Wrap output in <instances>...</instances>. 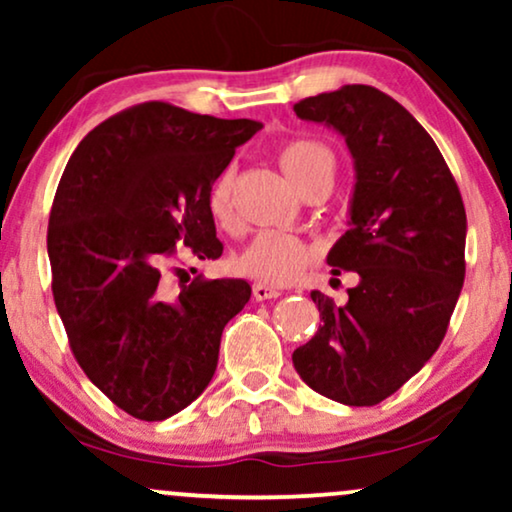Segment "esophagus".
<instances>
[{
    "label": "esophagus",
    "mask_w": 512,
    "mask_h": 512,
    "mask_svg": "<svg viewBox=\"0 0 512 512\" xmlns=\"http://www.w3.org/2000/svg\"><path fill=\"white\" fill-rule=\"evenodd\" d=\"M279 296H282V291L275 289V286L263 284V282L254 284V298L256 300H270V298H279Z\"/></svg>",
    "instance_id": "1"
}]
</instances>
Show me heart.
I'll return each instance as SVG.
<instances>
[{
  "instance_id": "heart-1",
  "label": "heart",
  "mask_w": 512,
  "mask_h": 512,
  "mask_svg": "<svg viewBox=\"0 0 512 512\" xmlns=\"http://www.w3.org/2000/svg\"><path fill=\"white\" fill-rule=\"evenodd\" d=\"M277 160L300 193H305L321 179L333 177V153L319 139H286L279 144ZM233 179V170L226 167L209 186L207 207L219 226L233 223ZM307 261H310V251L298 237L279 233V230H261L244 244L233 263L242 275L256 279V282L279 286L298 277L305 270Z\"/></svg>"
}]
</instances>
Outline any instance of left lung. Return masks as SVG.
I'll use <instances>...</instances> for the list:
<instances>
[{
  "mask_svg": "<svg viewBox=\"0 0 512 512\" xmlns=\"http://www.w3.org/2000/svg\"><path fill=\"white\" fill-rule=\"evenodd\" d=\"M293 111L331 125L352 151V221L326 261L359 277L345 305L310 293L321 324L293 366L331 401L377 405L445 338L466 275L464 200L429 132L382 90L354 83Z\"/></svg>",
  "mask_w": 512,
  "mask_h": 512,
  "instance_id": "8db88e82",
  "label": "left lung"
}]
</instances>
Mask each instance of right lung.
Wrapping results in <instances>:
<instances>
[{"instance_id": "obj_1", "label": "right lung", "mask_w": 512, "mask_h": 512, "mask_svg": "<svg viewBox=\"0 0 512 512\" xmlns=\"http://www.w3.org/2000/svg\"><path fill=\"white\" fill-rule=\"evenodd\" d=\"M258 130L144 102L90 130L62 172L46 237L55 307L88 380L144 422L205 391L223 328L251 298L244 279L202 275L170 296L163 263L177 247L223 254L207 193Z\"/></svg>"}]
</instances>
